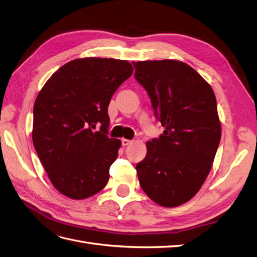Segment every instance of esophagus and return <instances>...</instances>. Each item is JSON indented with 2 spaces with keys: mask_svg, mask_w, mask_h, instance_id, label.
Here are the masks:
<instances>
[{
  "mask_svg": "<svg viewBox=\"0 0 257 257\" xmlns=\"http://www.w3.org/2000/svg\"><path fill=\"white\" fill-rule=\"evenodd\" d=\"M131 144H132V141H130V139H125V138L122 139V145L123 146H128Z\"/></svg>",
  "mask_w": 257,
  "mask_h": 257,
  "instance_id": "esophagus-1",
  "label": "esophagus"
}]
</instances>
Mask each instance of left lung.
Masks as SVG:
<instances>
[{
    "label": "left lung",
    "mask_w": 257,
    "mask_h": 257,
    "mask_svg": "<svg viewBox=\"0 0 257 257\" xmlns=\"http://www.w3.org/2000/svg\"><path fill=\"white\" fill-rule=\"evenodd\" d=\"M135 78L149 94L164 132L147 143L136 165L142 189L163 207L196 195L212 167L221 141L216 99L195 69L177 60L133 62Z\"/></svg>",
    "instance_id": "left-lung-1"
}]
</instances>
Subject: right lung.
I'll return each mask as SVG.
<instances>
[{
    "label": "right lung",
    "mask_w": 257,
    "mask_h": 257,
    "mask_svg": "<svg viewBox=\"0 0 257 257\" xmlns=\"http://www.w3.org/2000/svg\"><path fill=\"white\" fill-rule=\"evenodd\" d=\"M133 74L127 61L76 59L45 83L33 108L32 139L52 185L72 199L102 191L118 158L119 139L109 138L108 105Z\"/></svg>",
    "instance_id": "1"
}]
</instances>
